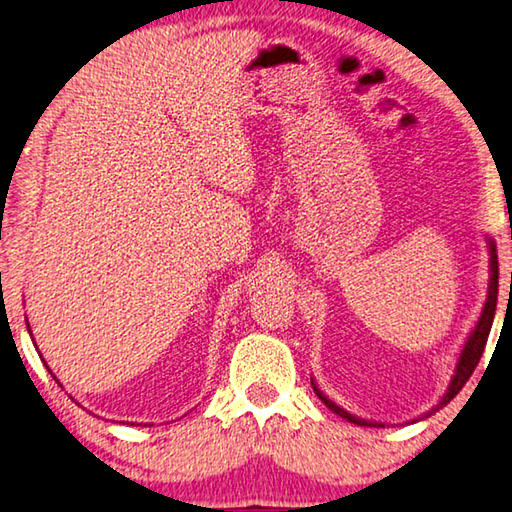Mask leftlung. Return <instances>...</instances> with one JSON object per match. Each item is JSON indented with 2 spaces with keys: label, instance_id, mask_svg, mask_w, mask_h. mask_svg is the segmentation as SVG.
<instances>
[{
  "label": "left lung",
  "instance_id": "8db88e82",
  "mask_svg": "<svg viewBox=\"0 0 512 512\" xmlns=\"http://www.w3.org/2000/svg\"><path fill=\"white\" fill-rule=\"evenodd\" d=\"M488 247H490V283H488V299H485V304H483V311H481L479 322H476L472 333H469L465 347L460 349L456 370H454V376H451L447 392H445V395H442V399L438 401V406H433L424 417H429V415L435 413V410H440L442 406H447L449 401L454 399L460 390H463V385L467 383L469 376H472V372L476 370V365H479V360H481V356H483L485 342H488V335H490V329H492L494 311H497V295H499V261H497V245H494L492 238H488ZM311 383H313L315 395L320 397V399L324 401V404H326V408H331L335 415L345 417V420L351 422V424H360V426H383L381 422H367V420H360V417H356V415L347 413L345 408H340L338 404H333V401H331L329 397H326L320 388H317L315 381H311Z\"/></svg>",
  "mask_w": 512,
  "mask_h": 512
}]
</instances>
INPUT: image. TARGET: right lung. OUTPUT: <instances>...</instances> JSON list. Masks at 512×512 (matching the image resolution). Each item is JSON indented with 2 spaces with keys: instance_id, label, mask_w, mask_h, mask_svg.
<instances>
[{
  "instance_id": "add662e5",
  "label": "right lung",
  "mask_w": 512,
  "mask_h": 512,
  "mask_svg": "<svg viewBox=\"0 0 512 512\" xmlns=\"http://www.w3.org/2000/svg\"><path fill=\"white\" fill-rule=\"evenodd\" d=\"M29 331H31V329H29ZM49 372H52V370H49ZM52 376H54V374H52ZM54 379H56V376H54ZM131 424H133V422H131Z\"/></svg>"
}]
</instances>
